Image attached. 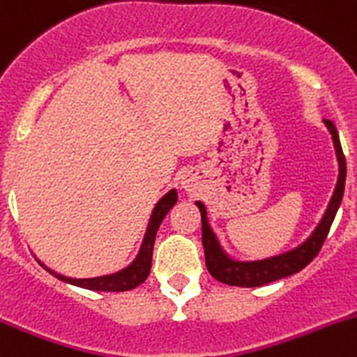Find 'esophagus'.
Listing matches in <instances>:
<instances>
[{
  "instance_id": "34e87169",
  "label": "esophagus",
  "mask_w": 357,
  "mask_h": 357,
  "mask_svg": "<svg viewBox=\"0 0 357 357\" xmlns=\"http://www.w3.org/2000/svg\"><path fill=\"white\" fill-rule=\"evenodd\" d=\"M181 186H183V190H186V192H193L197 186V183H195V179L190 178V176H186V178H183Z\"/></svg>"
}]
</instances>
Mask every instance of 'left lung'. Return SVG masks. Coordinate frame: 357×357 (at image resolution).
<instances>
[{
    "label": "left lung",
    "mask_w": 357,
    "mask_h": 357,
    "mask_svg": "<svg viewBox=\"0 0 357 357\" xmlns=\"http://www.w3.org/2000/svg\"><path fill=\"white\" fill-rule=\"evenodd\" d=\"M323 122L328 127V130H330L331 139H333L335 153H337L338 160V181L333 190V195L330 199V204H328L326 211H324L317 227L296 248L279 252V255L268 256V258L251 259V261H241V259L231 258L221 248L216 234L211 228L209 220H207L206 206L200 200H197L195 206L200 209V218H202V245L204 252H206V265L209 274L216 281L230 286H242V288H256V286L268 284V282L279 281V279L296 274V272L305 268L316 258L324 238H326L328 231H330L331 223H333L335 216H337L338 207L342 204L345 188V174H347V165H345V157L344 151H342L337 127L333 126L331 120H323Z\"/></svg>",
    "instance_id": "obj_1"
}]
</instances>
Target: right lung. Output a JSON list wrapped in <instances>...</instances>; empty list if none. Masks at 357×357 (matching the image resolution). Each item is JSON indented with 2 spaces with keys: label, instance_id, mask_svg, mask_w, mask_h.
<instances>
[{
  "label": "right lung",
  "instance_id": "1",
  "mask_svg": "<svg viewBox=\"0 0 357 357\" xmlns=\"http://www.w3.org/2000/svg\"><path fill=\"white\" fill-rule=\"evenodd\" d=\"M178 202V192L174 188L169 190L157 204H155L153 211H151L150 221H148L146 231H144L143 242H141V248L137 251L136 258L132 259L130 265H127L126 268L119 272H113V274L99 275V278H86V279H75V278H66V275L57 274L55 271L48 268L47 265L38 259L45 271L50 272L54 278H57L59 281L68 282V284L79 286V288L92 289V291H129V289L137 288L139 284H143L144 281L150 275L151 268V256H153V244L155 237H157V231L160 223L164 221V218L167 216L169 211L174 207V204Z\"/></svg>",
  "mask_w": 357,
  "mask_h": 357
}]
</instances>
